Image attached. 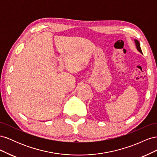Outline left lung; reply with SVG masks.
<instances>
[{
    "label": "left lung",
    "mask_w": 157,
    "mask_h": 157,
    "mask_svg": "<svg viewBox=\"0 0 157 157\" xmlns=\"http://www.w3.org/2000/svg\"><path fill=\"white\" fill-rule=\"evenodd\" d=\"M135 42H136V46H137V49L138 50V51L140 52L142 54V51H141V47H140V42H138V40H135Z\"/></svg>",
    "instance_id": "8db88e82"
}]
</instances>
